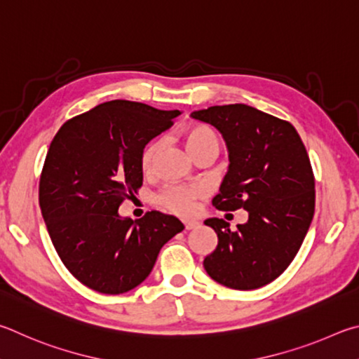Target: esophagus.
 Masks as SVG:
<instances>
[{
	"mask_svg": "<svg viewBox=\"0 0 359 359\" xmlns=\"http://www.w3.org/2000/svg\"><path fill=\"white\" fill-rule=\"evenodd\" d=\"M183 224H184V229L186 230H194V229H197L198 225H200L197 221H183Z\"/></svg>",
	"mask_w": 359,
	"mask_h": 359,
	"instance_id": "esophagus-1",
	"label": "esophagus"
}]
</instances>
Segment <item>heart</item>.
I'll return each mask as SVG.
<instances>
[{
	"label": "heart",
	"instance_id": "obj_1",
	"mask_svg": "<svg viewBox=\"0 0 359 359\" xmlns=\"http://www.w3.org/2000/svg\"><path fill=\"white\" fill-rule=\"evenodd\" d=\"M184 143L192 157L206 149L219 151V138L210 128L203 124H192L184 130ZM159 151V142L148 143L142 151L140 165L144 173H149L154 167V161ZM206 196L203 186H167L157 194L156 202L163 210L180 216H189L197 208V202Z\"/></svg>",
	"mask_w": 359,
	"mask_h": 359
}]
</instances>
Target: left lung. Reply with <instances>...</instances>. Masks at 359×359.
<instances>
[{
  "instance_id": "8db88e82",
  "label": "left lung",
  "mask_w": 359,
  "mask_h": 359,
  "mask_svg": "<svg viewBox=\"0 0 359 359\" xmlns=\"http://www.w3.org/2000/svg\"><path fill=\"white\" fill-rule=\"evenodd\" d=\"M191 116L215 126L229 149V170L212 205L249 215L235 231L224 219H206L219 241L203 266L229 288H260L285 271L312 222L316 181L304 143L290 123L246 104L215 105Z\"/></svg>"
}]
</instances>
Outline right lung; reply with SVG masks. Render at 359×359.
Segmentation results:
<instances>
[{
  "instance_id": "obj_1",
  "label": "right lung",
  "mask_w": 359,
  "mask_h": 359,
  "mask_svg": "<svg viewBox=\"0 0 359 359\" xmlns=\"http://www.w3.org/2000/svg\"><path fill=\"white\" fill-rule=\"evenodd\" d=\"M178 115L116 99L69 119L50 143L42 217L61 262L91 290L119 294L140 285L163 244L184 229L159 211L138 221L118 212L143 183L142 151Z\"/></svg>"
}]
</instances>
